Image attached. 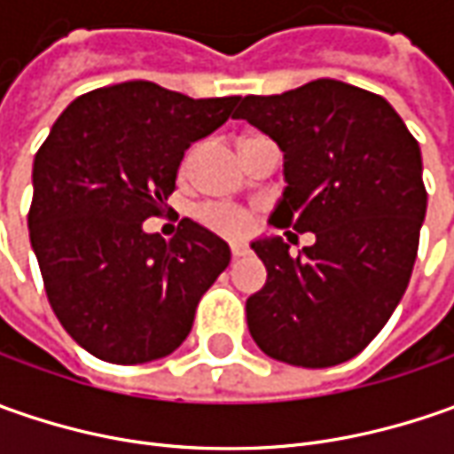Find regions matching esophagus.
Returning <instances> with one entry per match:
<instances>
[{
    "label": "esophagus",
    "mask_w": 454,
    "mask_h": 454,
    "mask_svg": "<svg viewBox=\"0 0 454 454\" xmlns=\"http://www.w3.org/2000/svg\"><path fill=\"white\" fill-rule=\"evenodd\" d=\"M230 253H232V257H242V254H247V247H245V245H239V242H232Z\"/></svg>",
    "instance_id": "obj_1"
}]
</instances>
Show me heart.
Returning a JSON list of instances; mask_svg holds the SVG:
<instances>
[{"label": "heart", "instance_id": "b5f03b06", "mask_svg": "<svg viewBox=\"0 0 454 454\" xmlns=\"http://www.w3.org/2000/svg\"><path fill=\"white\" fill-rule=\"evenodd\" d=\"M257 138H262V136H245V138L239 141V149H245L247 144H253V141H257ZM197 153H200V149H192L186 156H184L182 176H189V171H192V166H194ZM197 219H200L204 227H209L212 232L230 235V237L245 235V232L250 230V224H253V217H250L245 209L227 207V204H207V207H201L200 212H197Z\"/></svg>", "mask_w": 454, "mask_h": 454}]
</instances>
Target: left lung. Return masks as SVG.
I'll use <instances>...</instances> for the list:
<instances>
[{
	"label": "left lung",
	"mask_w": 454,
	"mask_h": 454,
	"mask_svg": "<svg viewBox=\"0 0 454 454\" xmlns=\"http://www.w3.org/2000/svg\"><path fill=\"white\" fill-rule=\"evenodd\" d=\"M235 115L286 151L270 224L316 235L295 257L280 237L253 242L268 283L247 298L250 333L290 366L343 364L410 286L427 212L419 144L384 98L331 78L242 98Z\"/></svg>",
	"instance_id": "obj_1"
}]
</instances>
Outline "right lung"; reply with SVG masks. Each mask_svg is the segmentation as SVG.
<instances>
[{
	"label": "right lung",
	"instance_id": "obj_1",
	"mask_svg": "<svg viewBox=\"0 0 454 454\" xmlns=\"http://www.w3.org/2000/svg\"><path fill=\"white\" fill-rule=\"evenodd\" d=\"M239 96L194 98L129 80L75 98L32 166L29 242L62 328L100 361L146 364L189 336L200 298L230 247L192 219L164 215L184 151L235 114Z\"/></svg>",
	"mask_w": 454,
	"mask_h": 454
}]
</instances>
